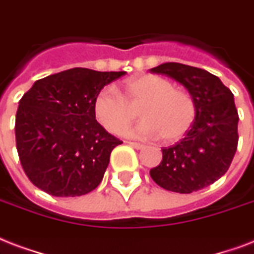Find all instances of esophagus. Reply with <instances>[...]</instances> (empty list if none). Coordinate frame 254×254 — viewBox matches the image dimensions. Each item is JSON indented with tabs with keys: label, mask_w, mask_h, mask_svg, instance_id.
I'll return each mask as SVG.
<instances>
[{
	"label": "esophagus",
	"mask_w": 254,
	"mask_h": 254,
	"mask_svg": "<svg viewBox=\"0 0 254 254\" xmlns=\"http://www.w3.org/2000/svg\"><path fill=\"white\" fill-rule=\"evenodd\" d=\"M128 144L131 145V147H133L135 149L144 148V144H141V143H136V141H128Z\"/></svg>",
	"instance_id": "obj_1"
}]
</instances>
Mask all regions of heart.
<instances>
[{"label": "heart", "mask_w": 254, "mask_h": 254, "mask_svg": "<svg viewBox=\"0 0 254 254\" xmlns=\"http://www.w3.org/2000/svg\"><path fill=\"white\" fill-rule=\"evenodd\" d=\"M139 107L144 119L135 132L144 136L160 135L167 143L186 136L196 119V103L190 92L154 74L128 79L122 94L114 86L103 87L96 94L92 111L103 128L118 133L136 118Z\"/></svg>", "instance_id": "1"}]
</instances>
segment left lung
Wrapping results in <instances>:
<instances>
[{"mask_svg":"<svg viewBox=\"0 0 254 254\" xmlns=\"http://www.w3.org/2000/svg\"><path fill=\"white\" fill-rule=\"evenodd\" d=\"M182 83L196 103V119L182 140L163 148L162 163L149 171L158 186L192 193L219 180L231 166L239 141L233 94L216 75L188 64L167 62L151 68Z\"/></svg>","mask_w":254,"mask_h":254,"instance_id":"obj_1","label":"left lung"}]
</instances>
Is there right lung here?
I'll use <instances>...</instances> for the list:
<instances>
[{"instance_id":"add662e5","label":"right lung","mask_w":254,"mask_h":254,"mask_svg":"<svg viewBox=\"0 0 254 254\" xmlns=\"http://www.w3.org/2000/svg\"><path fill=\"white\" fill-rule=\"evenodd\" d=\"M126 71L74 67L34 82L19 100L15 141L25 174L57 197H74L99 186L110 155L122 141L96 122L92 103Z\"/></svg>"}]
</instances>
